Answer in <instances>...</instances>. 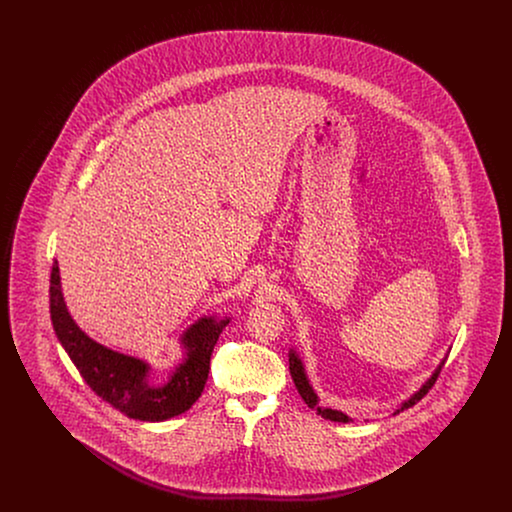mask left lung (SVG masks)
Here are the masks:
<instances>
[{
  "instance_id": "8db88e82",
  "label": "left lung",
  "mask_w": 512,
  "mask_h": 512,
  "mask_svg": "<svg viewBox=\"0 0 512 512\" xmlns=\"http://www.w3.org/2000/svg\"><path fill=\"white\" fill-rule=\"evenodd\" d=\"M445 365V361H441V365L436 368V372L432 374V378L420 388V390L414 393L413 397L409 399V401H405L403 405H401V409H397L395 413H401V411H405V409H409V407H413L416 405L428 391L432 390V386L436 384V380H438L439 372H441V368ZM290 372H292L293 382H295V388L299 391V395L303 397V401L311 407V409H317V413L320 416H324L326 420H334V422H349L351 418L347 416V414L340 413V411H332V409H322V407H318V397L317 393L313 391V388L309 386V380H307V376H305V368H303V363H301V359L295 355V351H290Z\"/></svg>"
}]
</instances>
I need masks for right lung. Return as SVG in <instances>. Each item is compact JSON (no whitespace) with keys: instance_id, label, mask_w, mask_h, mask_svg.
I'll list each match as a JSON object with an SVG mask.
<instances>
[{"instance_id":"right-lung-1","label":"right lung","mask_w":512,"mask_h":512,"mask_svg":"<svg viewBox=\"0 0 512 512\" xmlns=\"http://www.w3.org/2000/svg\"><path fill=\"white\" fill-rule=\"evenodd\" d=\"M49 313L57 338L84 382L128 418L146 422L167 420L186 413L194 405L209 376L213 347L222 328L230 322L228 318L215 320L213 317L197 320L182 336L186 349L184 363L178 365L165 386L153 388L147 380V363L99 345L74 324L63 301L57 261L51 267Z\"/></svg>"}]
</instances>
